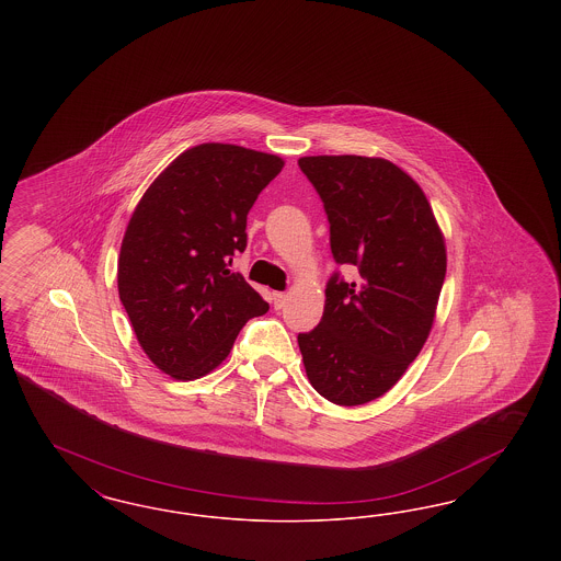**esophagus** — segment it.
I'll return each instance as SVG.
<instances>
[{
    "label": "esophagus",
    "mask_w": 561,
    "mask_h": 561,
    "mask_svg": "<svg viewBox=\"0 0 561 561\" xmlns=\"http://www.w3.org/2000/svg\"><path fill=\"white\" fill-rule=\"evenodd\" d=\"M286 298H288V294L286 293H273L271 294V305H273L275 309H282L284 302H286Z\"/></svg>",
    "instance_id": "1"
}]
</instances>
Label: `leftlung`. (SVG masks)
I'll return each mask as SVG.
<instances>
[{"label":"left lung","mask_w":561,"mask_h":561,"mask_svg":"<svg viewBox=\"0 0 561 561\" xmlns=\"http://www.w3.org/2000/svg\"><path fill=\"white\" fill-rule=\"evenodd\" d=\"M323 202L336 265L323 316L298 334L313 389L332 403L385 396L427 341L446 277V245L423 188L396 163L359 156L300 158Z\"/></svg>","instance_id":"left-lung-1"}]
</instances>
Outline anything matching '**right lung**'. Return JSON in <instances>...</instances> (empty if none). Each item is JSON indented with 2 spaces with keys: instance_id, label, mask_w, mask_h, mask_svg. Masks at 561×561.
Returning a JSON list of instances; mask_svg holds the SVG:
<instances>
[{
  "instance_id": "add662e5",
  "label": "right lung",
  "mask_w": 561,
  "mask_h": 561,
  "mask_svg": "<svg viewBox=\"0 0 561 561\" xmlns=\"http://www.w3.org/2000/svg\"><path fill=\"white\" fill-rule=\"evenodd\" d=\"M277 156L206 142L172 161L138 202L117 263L119 300L149 359L179 380L214 370L268 305L233 259L245 218L282 172Z\"/></svg>"
}]
</instances>
